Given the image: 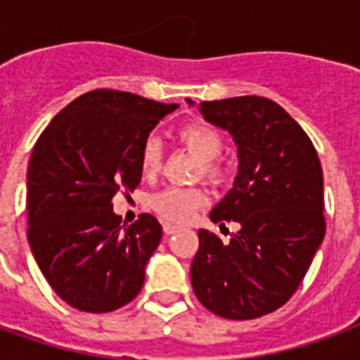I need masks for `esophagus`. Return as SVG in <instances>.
Instances as JSON below:
<instances>
[{"label": "esophagus", "instance_id": "34e87169", "mask_svg": "<svg viewBox=\"0 0 360 360\" xmlns=\"http://www.w3.org/2000/svg\"><path fill=\"white\" fill-rule=\"evenodd\" d=\"M177 229H179V227H177V226H172V224H164V233L165 235L177 233Z\"/></svg>", "mask_w": 360, "mask_h": 360}]
</instances>
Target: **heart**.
<instances>
[{
	"mask_svg": "<svg viewBox=\"0 0 360 360\" xmlns=\"http://www.w3.org/2000/svg\"><path fill=\"white\" fill-rule=\"evenodd\" d=\"M179 141L202 162V173L212 179L221 177V165L218 156L224 150V136L210 123L196 121L188 123L179 131ZM139 164L144 175H156L162 165V144L156 136L144 139L139 154ZM206 202V193L202 188L169 187L160 191L150 198V208L172 224H187L195 212Z\"/></svg>",
	"mask_w": 360,
	"mask_h": 360,
	"instance_id": "1",
	"label": "heart"
}]
</instances>
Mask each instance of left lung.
I'll return each mask as SVG.
<instances>
[{
    "label": "left lung",
    "mask_w": 360,
    "mask_h": 360,
    "mask_svg": "<svg viewBox=\"0 0 360 360\" xmlns=\"http://www.w3.org/2000/svg\"><path fill=\"white\" fill-rule=\"evenodd\" d=\"M198 110L233 136L239 158L233 188L214 206L210 219L221 227L237 221L241 229L227 245L198 229L191 283L214 314L252 320L289 301L322 245V165L309 134L268 98L200 102Z\"/></svg>",
    "instance_id": "1"
}]
</instances>
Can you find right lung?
Instances as JSON below:
<instances>
[{
    "label": "right lung",
    "mask_w": 360,
    "mask_h": 360,
    "mask_svg": "<svg viewBox=\"0 0 360 360\" xmlns=\"http://www.w3.org/2000/svg\"><path fill=\"white\" fill-rule=\"evenodd\" d=\"M179 108L119 90H92L59 111L36 141L27 173L28 243L51 289L73 309L111 312L144 285L162 226L121 224L111 198L141 183L139 154Z\"/></svg>",
    "instance_id": "1"
}]
</instances>
